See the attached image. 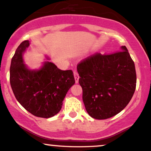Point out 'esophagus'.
Wrapping results in <instances>:
<instances>
[{
    "label": "esophagus",
    "mask_w": 151,
    "mask_h": 151,
    "mask_svg": "<svg viewBox=\"0 0 151 151\" xmlns=\"http://www.w3.org/2000/svg\"><path fill=\"white\" fill-rule=\"evenodd\" d=\"M73 73H74V79H75L76 83H78L79 78L78 72H77V70H74V72H73Z\"/></svg>",
    "instance_id": "34e87169"
}]
</instances>
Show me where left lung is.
Returning <instances> with one entry per match:
<instances>
[{
	"mask_svg": "<svg viewBox=\"0 0 151 151\" xmlns=\"http://www.w3.org/2000/svg\"><path fill=\"white\" fill-rule=\"evenodd\" d=\"M82 100L97 120L117 115L129 103L136 87L135 64L126 46L111 54L90 55L77 65Z\"/></svg>",
	"mask_w": 151,
	"mask_h": 151,
	"instance_id": "obj_1",
	"label": "left lung"
}]
</instances>
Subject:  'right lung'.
Here are the masks:
<instances>
[{"instance_id": "add662e5", "label": "right lung", "mask_w": 151, "mask_h": 151, "mask_svg": "<svg viewBox=\"0 0 151 151\" xmlns=\"http://www.w3.org/2000/svg\"><path fill=\"white\" fill-rule=\"evenodd\" d=\"M29 41H24L11 59L10 83L18 102L32 115L49 118L62 109L69 88L75 83L72 70H61L52 62H44L39 70H29L23 53Z\"/></svg>"}]
</instances>
